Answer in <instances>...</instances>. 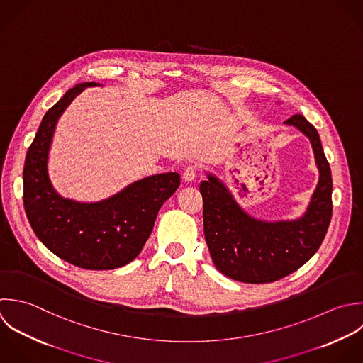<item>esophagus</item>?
Wrapping results in <instances>:
<instances>
[{
	"mask_svg": "<svg viewBox=\"0 0 363 363\" xmlns=\"http://www.w3.org/2000/svg\"><path fill=\"white\" fill-rule=\"evenodd\" d=\"M195 168L194 167H188L184 172H182V179L185 182H192L195 179Z\"/></svg>",
	"mask_w": 363,
	"mask_h": 363,
	"instance_id": "esophagus-1",
	"label": "esophagus"
}]
</instances>
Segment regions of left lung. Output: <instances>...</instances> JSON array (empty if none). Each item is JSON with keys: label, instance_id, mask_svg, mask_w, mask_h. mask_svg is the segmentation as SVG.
<instances>
[{"label": "left lung", "instance_id": "obj_1", "mask_svg": "<svg viewBox=\"0 0 363 363\" xmlns=\"http://www.w3.org/2000/svg\"><path fill=\"white\" fill-rule=\"evenodd\" d=\"M311 143L320 177L306 212L291 220H263L247 213L226 184L206 174L199 191L203 198V232L216 269L247 284L277 281L306 264L320 249L333 216V177L320 134L301 114L284 121Z\"/></svg>", "mask_w": 363, "mask_h": 363}]
</instances>
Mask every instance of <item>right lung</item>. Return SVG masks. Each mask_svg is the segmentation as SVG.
<instances>
[{"label": "right lung", "instance_id": "1", "mask_svg": "<svg viewBox=\"0 0 363 363\" xmlns=\"http://www.w3.org/2000/svg\"><path fill=\"white\" fill-rule=\"evenodd\" d=\"M69 89L43 116L23 167V206L38 239L59 259L86 270H113L133 262L150 238L158 211L178 189V172L150 175L96 202L62 196L48 162L57 120L86 87Z\"/></svg>", "mask_w": 363, "mask_h": 363}]
</instances>
